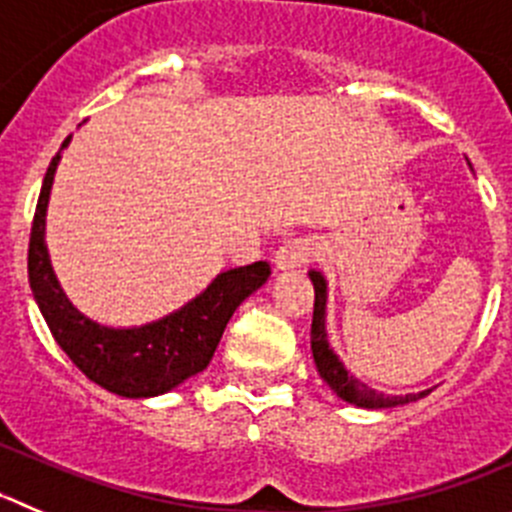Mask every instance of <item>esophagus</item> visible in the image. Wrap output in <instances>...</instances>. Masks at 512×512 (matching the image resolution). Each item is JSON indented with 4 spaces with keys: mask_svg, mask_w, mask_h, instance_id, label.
Listing matches in <instances>:
<instances>
[{
    "mask_svg": "<svg viewBox=\"0 0 512 512\" xmlns=\"http://www.w3.org/2000/svg\"><path fill=\"white\" fill-rule=\"evenodd\" d=\"M315 257V242L308 237H298V240L283 242V247H278L275 252V267L278 270H293V267L305 265Z\"/></svg>",
    "mask_w": 512,
    "mask_h": 512,
    "instance_id": "1",
    "label": "esophagus"
}]
</instances>
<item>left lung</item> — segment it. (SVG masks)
<instances>
[{"label": "left lung", "mask_w": 512, "mask_h": 512, "mask_svg": "<svg viewBox=\"0 0 512 512\" xmlns=\"http://www.w3.org/2000/svg\"><path fill=\"white\" fill-rule=\"evenodd\" d=\"M310 283L315 290V303H313V326H310V348H313L315 366H318V374L321 379L341 396L343 401L353 404V407L364 409H389L399 407V404H409V401H417L422 396L429 394L427 391H419V394H407V396H386L381 391L369 389L366 384H361L358 379H353L346 371V366L338 361V356L333 353V348L328 346V333H326V298H328V285L321 272L310 270Z\"/></svg>", "instance_id": "1"}]
</instances>
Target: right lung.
Masks as SVG:
<instances>
[{"label":"right lung","mask_w":512,"mask_h":512,"mask_svg":"<svg viewBox=\"0 0 512 512\" xmlns=\"http://www.w3.org/2000/svg\"><path fill=\"white\" fill-rule=\"evenodd\" d=\"M70 136L62 141L68 146ZM60 148V151H62ZM60 154L47 166L32 219L27 272L30 288L40 305L57 346L93 384L126 399L159 396L209 366L229 318L270 278L267 262L219 272L202 295L166 315L161 321L138 328H108L90 321L62 293L52 272L45 245V212Z\"/></svg>","instance_id":"right-lung-1"}]
</instances>
